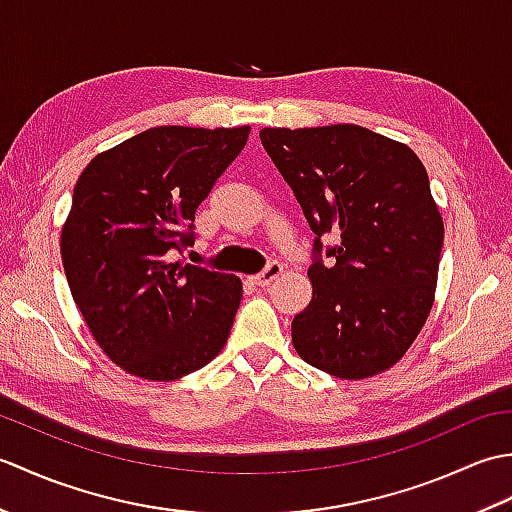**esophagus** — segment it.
Here are the masks:
<instances>
[{
    "instance_id": "1",
    "label": "esophagus",
    "mask_w": 512,
    "mask_h": 512,
    "mask_svg": "<svg viewBox=\"0 0 512 512\" xmlns=\"http://www.w3.org/2000/svg\"><path fill=\"white\" fill-rule=\"evenodd\" d=\"M281 273H284V266H281L279 262H268L266 268L262 270V273L253 277V281H255V284H257L259 288H266V286L273 284V281H275Z\"/></svg>"
}]
</instances>
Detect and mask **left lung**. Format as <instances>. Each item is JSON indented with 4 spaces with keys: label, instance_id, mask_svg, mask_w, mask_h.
<instances>
[{
    "label": "left lung",
    "instance_id": "8db88e82",
    "mask_svg": "<svg viewBox=\"0 0 512 512\" xmlns=\"http://www.w3.org/2000/svg\"><path fill=\"white\" fill-rule=\"evenodd\" d=\"M259 138L314 233L312 301L292 319V345L336 378L385 372L436 295L444 224L427 171L407 145L358 125L268 127ZM323 236L337 242L323 247Z\"/></svg>",
    "mask_w": 512,
    "mask_h": 512
}]
</instances>
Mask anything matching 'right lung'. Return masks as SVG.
Masks as SVG:
<instances>
[{"mask_svg": "<svg viewBox=\"0 0 512 512\" xmlns=\"http://www.w3.org/2000/svg\"><path fill=\"white\" fill-rule=\"evenodd\" d=\"M250 127H151L83 169L61 233L72 297L125 372L173 380L220 354L242 281L173 262L195 211L244 149Z\"/></svg>", "mask_w": 512, "mask_h": 512, "instance_id": "1", "label": "right lung"}]
</instances>
